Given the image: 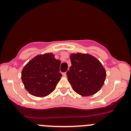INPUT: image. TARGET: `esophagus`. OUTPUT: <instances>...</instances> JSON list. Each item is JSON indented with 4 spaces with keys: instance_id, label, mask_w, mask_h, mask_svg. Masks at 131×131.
Masks as SVG:
<instances>
[{
    "instance_id": "obj_1",
    "label": "esophagus",
    "mask_w": 131,
    "mask_h": 131,
    "mask_svg": "<svg viewBox=\"0 0 131 131\" xmlns=\"http://www.w3.org/2000/svg\"><path fill=\"white\" fill-rule=\"evenodd\" d=\"M63 77H67V73L64 72V73H63Z\"/></svg>"
}]
</instances>
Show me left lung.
Instances as JSON below:
<instances>
[{
  "mask_svg": "<svg viewBox=\"0 0 131 131\" xmlns=\"http://www.w3.org/2000/svg\"><path fill=\"white\" fill-rule=\"evenodd\" d=\"M72 66L67 75L73 90L83 96L97 93L105 83L106 72L101 62L88 53L70 54Z\"/></svg>",
  "mask_w": 131,
  "mask_h": 131,
  "instance_id": "8db88e82",
  "label": "left lung"
}]
</instances>
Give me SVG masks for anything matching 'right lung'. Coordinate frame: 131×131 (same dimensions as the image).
Instances as JSON below:
<instances>
[{
  "instance_id": "right-lung-1",
  "label": "right lung",
  "mask_w": 131,
  "mask_h": 131,
  "mask_svg": "<svg viewBox=\"0 0 131 131\" xmlns=\"http://www.w3.org/2000/svg\"><path fill=\"white\" fill-rule=\"evenodd\" d=\"M61 61L52 52L38 54L29 61L21 72L26 90L36 97H46L51 93L62 77Z\"/></svg>"
}]
</instances>
